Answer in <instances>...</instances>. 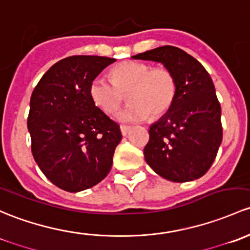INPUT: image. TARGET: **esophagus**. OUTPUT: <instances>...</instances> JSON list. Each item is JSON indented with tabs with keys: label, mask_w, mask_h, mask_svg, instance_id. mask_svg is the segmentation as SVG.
Returning <instances> with one entry per match:
<instances>
[{
	"label": "esophagus",
	"mask_w": 250,
	"mask_h": 250,
	"mask_svg": "<svg viewBox=\"0 0 250 250\" xmlns=\"http://www.w3.org/2000/svg\"><path fill=\"white\" fill-rule=\"evenodd\" d=\"M130 130H131L130 126H126V125L120 126V131H122L123 136H127L128 132H130Z\"/></svg>",
	"instance_id": "obj_1"
}]
</instances>
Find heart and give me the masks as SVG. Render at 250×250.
Here are the masks:
<instances>
[{
	"mask_svg": "<svg viewBox=\"0 0 250 250\" xmlns=\"http://www.w3.org/2000/svg\"><path fill=\"white\" fill-rule=\"evenodd\" d=\"M112 79L99 76L89 87L91 101L106 114H113L125 101L130 104L117 114L122 123L143 122L163 117L172 107L177 85L168 68L151 67L144 62L126 61L112 69Z\"/></svg>",
	"mask_w": 250,
	"mask_h": 250,
	"instance_id": "1",
	"label": "heart"
}]
</instances>
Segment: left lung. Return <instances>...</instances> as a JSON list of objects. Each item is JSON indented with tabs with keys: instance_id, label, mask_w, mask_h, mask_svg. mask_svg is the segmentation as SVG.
Returning a JSON list of instances; mask_svg holds the SVG:
<instances>
[{
	"instance_id": "left-lung-1",
	"label": "left lung",
	"mask_w": 250,
	"mask_h": 250,
	"mask_svg": "<svg viewBox=\"0 0 250 250\" xmlns=\"http://www.w3.org/2000/svg\"><path fill=\"white\" fill-rule=\"evenodd\" d=\"M163 63L176 79V97L168 112L149 128L146 164L163 178L183 183L210 168L221 141V108L212 78L182 49L164 45L132 56Z\"/></svg>"
}]
</instances>
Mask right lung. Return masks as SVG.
Instances as JSON below:
<instances>
[{"label":"right lung","instance_id":"add662e5","mask_svg":"<svg viewBox=\"0 0 250 250\" xmlns=\"http://www.w3.org/2000/svg\"><path fill=\"white\" fill-rule=\"evenodd\" d=\"M115 59L74 55L51 66L30 100L31 150L41 171L69 192L89 189L109 173L119 125L91 101L89 87Z\"/></svg>","mask_w":250,"mask_h":250}]
</instances>
